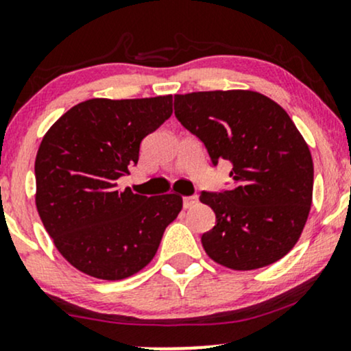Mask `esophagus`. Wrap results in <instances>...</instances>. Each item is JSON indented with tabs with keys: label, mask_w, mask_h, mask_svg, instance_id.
Wrapping results in <instances>:
<instances>
[{
	"label": "esophagus",
	"mask_w": 351,
	"mask_h": 351,
	"mask_svg": "<svg viewBox=\"0 0 351 351\" xmlns=\"http://www.w3.org/2000/svg\"><path fill=\"white\" fill-rule=\"evenodd\" d=\"M196 203H198V196H196V195L184 196V198H183V206L186 208V209H188V208H193Z\"/></svg>",
	"instance_id": "1"
}]
</instances>
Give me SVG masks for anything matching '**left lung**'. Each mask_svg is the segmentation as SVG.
Segmentation results:
<instances>
[{"mask_svg": "<svg viewBox=\"0 0 351 351\" xmlns=\"http://www.w3.org/2000/svg\"><path fill=\"white\" fill-rule=\"evenodd\" d=\"M175 115L199 138L213 167L231 162V188L201 191L216 224L201 236L213 261L252 271L282 259L307 223L313 162L287 112L252 90L175 95Z\"/></svg>", "mask_w": 351, "mask_h": 351, "instance_id": "left-lung-1", "label": "left lung"}]
</instances>
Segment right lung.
I'll return each instance as SVG.
<instances>
[{
  "label": "right lung",
  "instance_id": "1",
  "mask_svg": "<svg viewBox=\"0 0 351 351\" xmlns=\"http://www.w3.org/2000/svg\"><path fill=\"white\" fill-rule=\"evenodd\" d=\"M173 114V97L90 99L67 110L36 155V206L66 261L87 276L120 280L158 251L183 208L178 195L142 196L117 180L138 163L142 140Z\"/></svg>",
  "mask_w": 351,
  "mask_h": 351
}]
</instances>
